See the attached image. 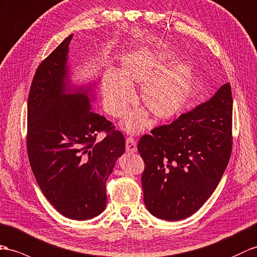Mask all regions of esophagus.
<instances>
[{"instance_id":"obj_1","label":"esophagus","mask_w":257,"mask_h":257,"mask_svg":"<svg viewBox=\"0 0 257 257\" xmlns=\"http://www.w3.org/2000/svg\"><path fill=\"white\" fill-rule=\"evenodd\" d=\"M137 143L136 140L133 137H127L125 141V148H126L127 153H136L137 152Z\"/></svg>"}]
</instances>
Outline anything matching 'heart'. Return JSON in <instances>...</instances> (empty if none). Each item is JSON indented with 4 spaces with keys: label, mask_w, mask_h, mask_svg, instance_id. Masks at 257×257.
<instances>
[{
    "label": "heart",
    "mask_w": 257,
    "mask_h": 257,
    "mask_svg": "<svg viewBox=\"0 0 257 257\" xmlns=\"http://www.w3.org/2000/svg\"><path fill=\"white\" fill-rule=\"evenodd\" d=\"M170 58L147 49H139L123 56L121 71L105 72L101 83L103 105L109 114L122 116L134 97L132 83H144L141 101L156 117L176 113L189 96L193 68L187 62L167 66ZM145 118L141 112H132L124 121L128 132H137Z\"/></svg>",
    "instance_id": "obj_1"
}]
</instances>
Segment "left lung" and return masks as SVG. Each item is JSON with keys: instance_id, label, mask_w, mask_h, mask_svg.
Here are the masks:
<instances>
[{"instance_id": "8db88e82", "label": "left lung", "mask_w": 257, "mask_h": 257, "mask_svg": "<svg viewBox=\"0 0 257 257\" xmlns=\"http://www.w3.org/2000/svg\"><path fill=\"white\" fill-rule=\"evenodd\" d=\"M230 84L207 101L139 142L145 162L144 203L150 214L168 221L196 212L220 182L232 149Z\"/></svg>"}]
</instances>
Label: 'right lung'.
Masks as SVG:
<instances>
[{
  "mask_svg": "<svg viewBox=\"0 0 257 257\" xmlns=\"http://www.w3.org/2000/svg\"><path fill=\"white\" fill-rule=\"evenodd\" d=\"M72 38L62 41L36 71L27 104V152L50 204L66 218L88 220L105 208V182L125 152V139L93 110L92 85H71ZM100 132L106 135L97 141Z\"/></svg>",
  "mask_w": 257,
  "mask_h": 257,
  "instance_id": "add662e5",
  "label": "right lung"
}]
</instances>
